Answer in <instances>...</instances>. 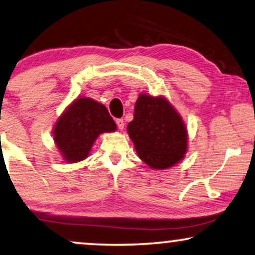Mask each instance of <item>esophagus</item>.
Listing matches in <instances>:
<instances>
[{
	"label": "esophagus",
	"instance_id": "1",
	"mask_svg": "<svg viewBox=\"0 0 255 255\" xmlns=\"http://www.w3.org/2000/svg\"><path fill=\"white\" fill-rule=\"evenodd\" d=\"M116 125H117V128H120V130H123L125 123H124V121H123V120H122V119H119V120H116Z\"/></svg>",
	"mask_w": 255,
	"mask_h": 255
}]
</instances>
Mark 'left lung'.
<instances>
[{
	"label": "left lung",
	"instance_id": "obj_1",
	"mask_svg": "<svg viewBox=\"0 0 255 255\" xmlns=\"http://www.w3.org/2000/svg\"><path fill=\"white\" fill-rule=\"evenodd\" d=\"M128 132L139 157L150 168L163 170L182 160L187 150L185 124L163 97L140 94Z\"/></svg>",
	"mask_w": 255,
	"mask_h": 255
}]
</instances>
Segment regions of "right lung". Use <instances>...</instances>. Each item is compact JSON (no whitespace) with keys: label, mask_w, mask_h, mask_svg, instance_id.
I'll return each instance as SVG.
<instances>
[{"label":"right lung","mask_w":255,"mask_h":255,"mask_svg":"<svg viewBox=\"0 0 255 255\" xmlns=\"http://www.w3.org/2000/svg\"><path fill=\"white\" fill-rule=\"evenodd\" d=\"M114 131L116 124L108 109L90 98H80L62 114L53 133L64 160L75 163L88 156L99 134Z\"/></svg>","instance_id":"1"}]
</instances>
